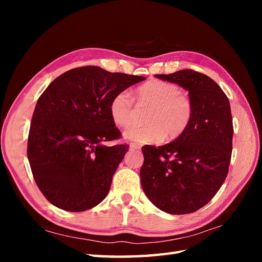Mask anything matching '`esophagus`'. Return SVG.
Returning a JSON list of instances; mask_svg holds the SVG:
<instances>
[{"mask_svg":"<svg viewBox=\"0 0 262 262\" xmlns=\"http://www.w3.org/2000/svg\"><path fill=\"white\" fill-rule=\"evenodd\" d=\"M130 149L131 150H138V149H140V146L137 145V144H130Z\"/></svg>","mask_w":262,"mask_h":262,"instance_id":"1","label":"esophagus"}]
</instances>
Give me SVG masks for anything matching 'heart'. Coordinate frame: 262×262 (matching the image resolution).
Listing matches in <instances>:
<instances>
[{"mask_svg":"<svg viewBox=\"0 0 262 262\" xmlns=\"http://www.w3.org/2000/svg\"><path fill=\"white\" fill-rule=\"evenodd\" d=\"M134 98L140 106H148L144 117L145 125L132 126L126 130L124 139L138 144L158 143L165 137L176 139L191 122L192 101L173 83L150 80L139 86ZM112 120L120 128H128L134 120L136 110L133 99L125 91L117 93L109 105Z\"/></svg>","mask_w":262,"mask_h":262,"instance_id":"b5f03b06","label":"heart"}]
</instances>
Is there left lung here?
Listing matches in <instances>:
<instances>
[{"instance_id":"8db88e82","label":"left lung","mask_w":262,"mask_h":262,"mask_svg":"<svg viewBox=\"0 0 262 262\" xmlns=\"http://www.w3.org/2000/svg\"><path fill=\"white\" fill-rule=\"evenodd\" d=\"M155 76L188 91L193 115L171 143L142 147V188L166 213H192L210 202L227 176L234 133L231 105L212 78L193 70Z\"/></svg>"}]
</instances>
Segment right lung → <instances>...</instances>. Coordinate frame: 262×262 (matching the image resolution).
<instances>
[{"label":"right lung","mask_w":262,"mask_h":262,"mask_svg":"<svg viewBox=\"0 0 262 262\" xmlns=\"http://www.w3.org/2000/svg\"><path fill=\"white\" fill-rule=\"evenodd\" d=\"M144 80L89 66L61 74L41 94L31 118L27 156L50 203L82 212L105 199L129 149L125 144L105 145L121 137L110 117V101Z\"/></svg>","instance_id":"right-lung-1"}]
</instances>
